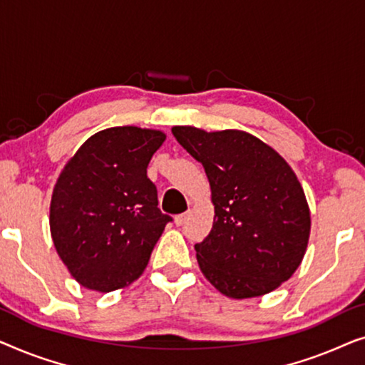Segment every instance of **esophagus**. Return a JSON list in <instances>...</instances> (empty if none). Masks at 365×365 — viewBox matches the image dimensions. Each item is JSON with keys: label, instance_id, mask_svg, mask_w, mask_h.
I'll return each mask as SVG.
<instances>
[{"label": "esophagus", "instance_id": "34e87169", "mask_svg": "<svg viewBox=\"0 0 365 365\" xmlns=\"http://www.w3.org/2000/svg\"><path fill=\"white\" fill-rule=\"evenodd\" d=\"M187 219H189V212H182V214H178V216L174 217V222H176L178 226H182Z\"/></svg>", "mask_w": 365, "mask_h": 365}]
</instances>
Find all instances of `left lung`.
Returning a JSON list of instances; mask_svg holds the SVG:
<instances>
[{"instance_id":"1","label":"left lung","mask_w":365,"mask_h":365,"mask_svg":"<svg viewBox=\"0 0 365 365\" xmlns=\"http://www.w3.org/2000/svg\"><path fill=\"white\" fill-rule=\"evenodd\" d=\"M174 138L204 166L214 224L196 257L224 296L257 297L286 282L306 254L311 212L291 166L252 134L173 128Z\"/></svg>"}]
</instances>
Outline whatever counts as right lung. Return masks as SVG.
<instances>
[{
	"instance_id": "right-lung-1",
	"label": "right lung",
	"mask_w": 365,
	"mask_h": 365,
	"mask_svg": "<svg viewBox=\"0 0 365 365\" xmlns=\"http://www.w3.org/2000/svg\"><path fill=\"white\" fill-rule=\"evenodd\" d=\"M166 139L154 129L109 128L88 139L59 174L49 226L81 286L111 292L141 276L173 221L158 207L148 164Z\"/></svg>"
}]
</instances>
